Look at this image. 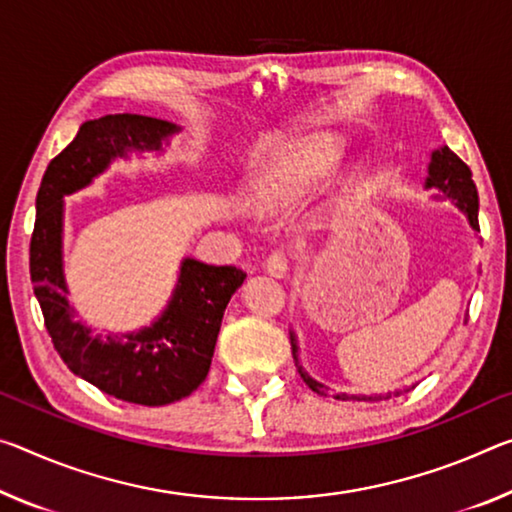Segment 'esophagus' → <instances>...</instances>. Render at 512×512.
Masks as SVG:
<instances>
[{
	"instance_id": "34e87169",
	"label": "esophagus",
	"mask_w": 512,
	"mask_h": 512,
	"mask_svg": "<svg viewBox=\"0 0 512 512\" xmlns=\"http://www.w3.org/2000/svg\"><path fill=\"white\" fill-rule=\"evenodd\" d=\"M266 271H269L273 278L278 280H287L289 278V264L287 257L282 253H273L269 259H266Z\"/></svg>"
}]
</instances>
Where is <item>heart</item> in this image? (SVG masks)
<instances>
[{"label": "heart", "mask_w": 512, "mask_h": 512, "mask_svg": "<svg viewBox=\"0 0 512 512\" xmlns=\"http://www.w3.org/2000/svg\"><path fill=\"white\" fill-rule=\"evenodd\" d=\"M332 168H335V154L323 145H307L264 177L257 186V202L264 209L294 205L310 196L332 173Z\"/></svg>", "instance_id": "heart-1"}]
</instances>
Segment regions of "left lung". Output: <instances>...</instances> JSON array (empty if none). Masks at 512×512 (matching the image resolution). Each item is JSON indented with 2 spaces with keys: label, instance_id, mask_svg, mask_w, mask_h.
<instances>
[{
  "label": "left lung",
  "instance_id": "8db88e82",
  "mask_svg": "<svg viewBox=\"0 0 512 512\" xmlns=\"http://www.w3.org/2000/svg\"><path fill=\"white\" fill-rule=\"evenodd\" d=\"M424 189L440 191L442 198L451 200L453 205H456L460 212L467 216L472 230L478 232V191H476V184L472 180V170H469V166L458 157L456 152H451L449 148H446V145L431 152ZM289 337H291V353H294V362H296L300 378H303L305 383L314 389V392L326 394V387H323L321 383H316L314 378L307 376V371L303 369V364H300V360H298L296 332H291ZM412 387L396 389V392H387V394H371V396H367V394L364 396L362 394L360 396L358 394H335V399H339V401H387V399H392V396H401V392H410Z\"/></svg>",
  "mask_w": 512,
  "mask_h": 512
}]
</instances>
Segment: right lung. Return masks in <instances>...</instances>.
Wrapping results in <instances>:
<instances>
[{
  "label": "right lung",
  "instance_id": "obj_1",
  "mask_svg": "<svg viewBox=\"0 0 512 512\" xmlns=\"http://www.w3.org/2000/svg\"><path fill=\"white\" fill-rule=\"evenodd\" d=\"M177 132L175 123L139 113L86 120L68 148L50 161L36 196L29 271L56 353L75 376L139 405L180 401L207 378L223 312L246 273L237 266L184 257L173 294L157 319L132 332L100 335L77 321L68 300L63 198L91 186L116 159H129L132 152H164V143Z\"/></svg>",
  "mask_w": 512,
  "mask_h": 512
}]
</instances>
